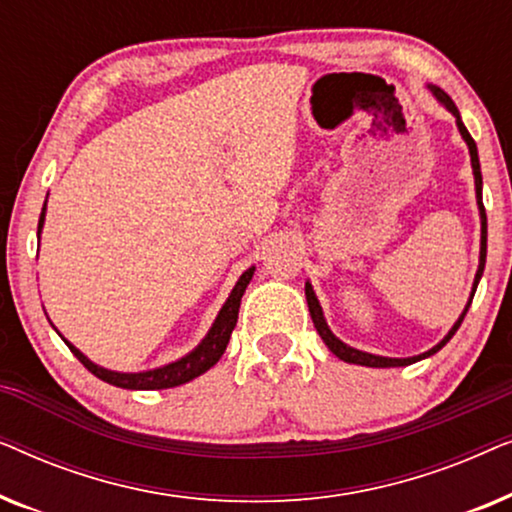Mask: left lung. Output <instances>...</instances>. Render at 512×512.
<instances>
[{
  "label": "left lung",
  "mask_w": 512,
  "mask_h": 512,
  "mask_svg": "<svg viewBox=\"0 0 512 512\" xmlns=\"http://www.w3.org/2000/svg\"><path fill=\"white\" fill-rule=\"evenodd\" d=\"M429 90L433 93V97L443 104V107L450 111V114L457 118V128L461 132V137H464V142L468 144V153H471V165H473V177H475V198H478V209H480V265H478V272H475V282H473V291H471V298H468V303L464 307V312H461V317L457 319V324L450 328V333L445 335L443 340L438 342L436 347H431L429 352L419 354V356H408V359H389V356H375V354H368V352H361V349H354L342 342L340 338H335L331 328H328L326 319H324V312H321V305L317 296H314L312 291V284L305 282V298H307V307H310V314H312V321H314V328H317V333L321 335V340L326 342V347L331 349V352L338 356V359L347 361V363H356V366H368V368H398V366H410V363H417L426 359V356L436 354L438 349H443L447 342L454 333H457V328L461 326V321H464L468 307L473 303V296H475V289H478V282L482 277V270H485V258H487V214H485V205H482V172H480V158H478V146H475L471 132L466 130L464 121H461L459 116V109L457 104L452 102V97L445 93L443 88L438 86H429Z\"/></svg>",
  "instance_id": "obj_1"
}]
</instances>
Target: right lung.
<instances>
[{
    "label": "right lung",
    "mask_w": 512,
    "mask_h": 512,
    "mask_svg": "<svg viewBox=\"0 0 512 512\" xmlns=\"http://www.w3.org/2000/svg\"><path fill=\"white\" fill-rule=\"evenodd\" d=\"M44 219H46V202H44V209H41V216H39V233H41V228H44ZM254 270L256 268H249L240 279H237L233 293L228 296L226 305L221 307L219 317H216L212 328H209L205 340H202L191 354L181 356L179 361L167 363V366H160V368H153V370H142V373H116V370H107V368L97 366V363L90 361L86 354H81L79 349L72 345V342H67L60 333L58 335L62 340H65V345L72 349V354L83 363V366L90 370V373H93L95 377H100V380H104V382L114 384V387H121V389H170V387H179V384H186V382L195 380L198 375L207 373V370L221 359V354L226 352L230 333H233V328L237 324V314H240L242 296H244V291H247L251 277H254Z\"/></svg>",
    "instance_id": "add662e5"
}]
</instances>
